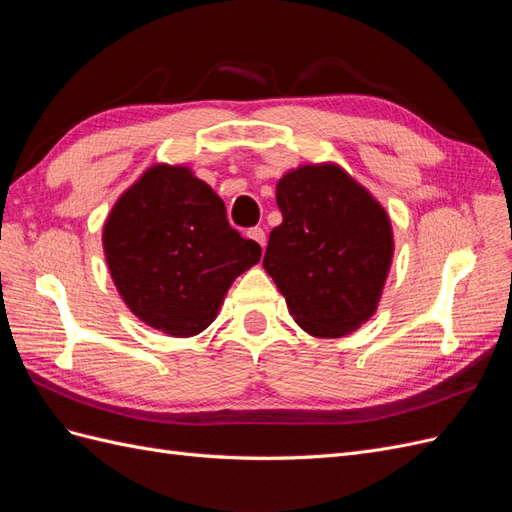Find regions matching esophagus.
Returning a JSON list of instances; mask_svg holds the SVG:
<instances>
[{
    "mask_svg": "<svg viewBox=\"0 0 512 512\" xmlns=\"http://www.w3.org/2000/svg\"><path fill=\"white\" fill-rule=\"evenodd\" d=\"M247 237L254 239L260 247H265V245H267V235H265V230L258 228V226H254V228H247Z\"/></svg>",
    "mask_w": 512,
    "mask_h": 512,
    "instance_id": "1",
    "label": "esophagus"
}]
</instances>
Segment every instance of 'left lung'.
<instances>
[{
    "instance_id": "8db88e82",
    "label": "left lung",
    "mask_w": 512,
    "mask_h": 512,
    "mask_svg": "<svg viewBox=\"0 0 512 512\" xmlns=\"http://www.w3.org/2000/svg\"><path fill=\"white\" fill-rule=\"evenodd\" d=\"M282 224L262 267L299 327L342 337L374 316L393 260L386 211L335 164H309L277 183Z\"/></svg>"
}]
</instances>
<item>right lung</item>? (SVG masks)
<instances>
[{"label": "right lung", "instance_id": "obj_1", "mask_svg": "<svg viewBox=\"0 0 512 512\" xmlns=\"http://www.w3.org/2000/svg\"><path fill=\"white\" fill-rule=\"evenodd\" d=\"M104 254L132 314L173 337L205 331L260 245L226 220V207L185 166H151L104 224Z\"/></svg>", "mask_w": 512, "mask_h": 512}]
</instances>
